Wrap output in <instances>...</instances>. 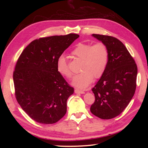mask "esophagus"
<instances>
[{"instance_id":"34e87169","label":"esophagus","mask_w":148,"mask_h":148,"mask_svg":"<svg viewBox=\"0 0 148 148\" xmlns=\"http://www.w3.org/2000/svg\"><path fill=\"white\" fill-rule=\"evenodd\" d=\"M74 92H76V93H81V94L85 93V92L84 91H82V90H79V89H75Z\"/></svg>"}]
</instances>
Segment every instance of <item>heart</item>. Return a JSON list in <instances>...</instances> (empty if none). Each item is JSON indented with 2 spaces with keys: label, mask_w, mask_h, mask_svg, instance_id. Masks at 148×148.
<instances>
[{
  "label": "heart",
  "mask_w": 148,
  "mask_h": 148,
  "mask_svg": "<svg viewBox=\"0 0 148 148\" xmlns=\"http://www.w3.org/2000/svg\"><path fill=\"white\" fill-rule=\"evenodd\" d=\"M76 58L82 60L80 74L75 76L72 85L79 89H86L93 80L100 78L106 71L108 62V50L102 42L95 44L80 42L71 52ZM57 70L59 73L67 78H71L72 72L68 62L63 56H60L57 61Z\"/></svg>",
  "instance_id": "heart-1"
}]
</instances>
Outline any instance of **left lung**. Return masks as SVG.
Instances as JSON below:
<instances>
[{"label": "left lung", "instance_id": "8db88e82", "mask_svg": "<svg viewBox=\"0 0 148 148\" xmlns=\"http://www.w3.org/2000/svg\"><path fill=\"white\" fill-rule=\"evenodd\" d=\"M92 36L106 46L108 62L104 73L92 89L95 100L90 110L99 118L110 119L119 116L133 97L138 69L133 57L119 40L108 35Z\"/></svg>", "mask_w": 148, "mask_h": 148}]
</instances>
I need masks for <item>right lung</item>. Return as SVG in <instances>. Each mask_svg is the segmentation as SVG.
Masks as SVG:
<instances>
[{"mask_svg":"<svg viewBox=\"0 0 148 148\" xmlns=\"http://www.w3.org/2000/svg\"><path fill=\"white\" fill-rule=\"evenodd\" d=\"M79 36H52L31 42L20 55L13 74L17 102L34 121L53 124L66 113L74 88L57 70V61Z\"/></svg>","mask_w":148,"mask_h":148,"instance_id":"1","label":"right lung"}]
</instances>
